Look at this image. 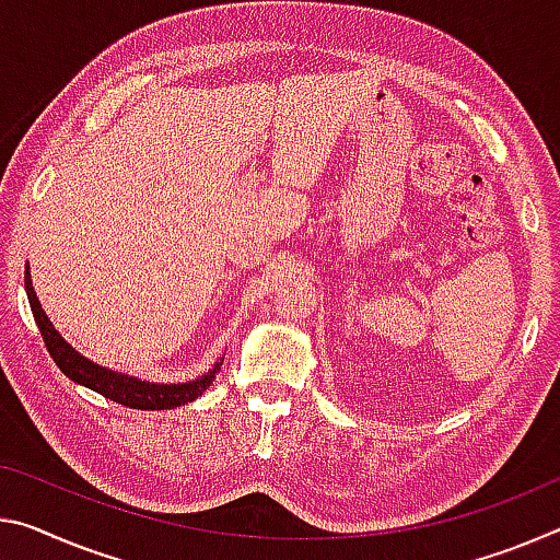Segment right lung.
I'll return each instance as SVG.
<instances>
[{
    "label": "right lung",
    "mask_w": 560,
    "mask_h": 560,
    "mask_svg": "<svg viewBox=\"0 0 560 560\" xmlns=\"http://www.w3.org/2000/svg\"><path fill=\"white\" fill-rule=\"evenodd\" d=\"M24 289L26 299H30L34 322H37L42 339L47 343L49 357L55 359L61 374L72 378L74 384L92 388V392L102 394L104 398H112L121 406L129 408H141V411H164V408H176L184 404L197 401V398L207 392V388L214 384L217 371L224 363V357L214 361V366L203 371L201 376L191 381H179V384H156V381H144L129 374H121V371H112L102 366V363H94L79 353L72 343H69L65 336H61L55 324L49 322V316L44 314V308L37 299V291L32 287V273L30 264L24 266Z\"/></svg>",
    "instance_id": "right-lung-1"
}]
</instances>
